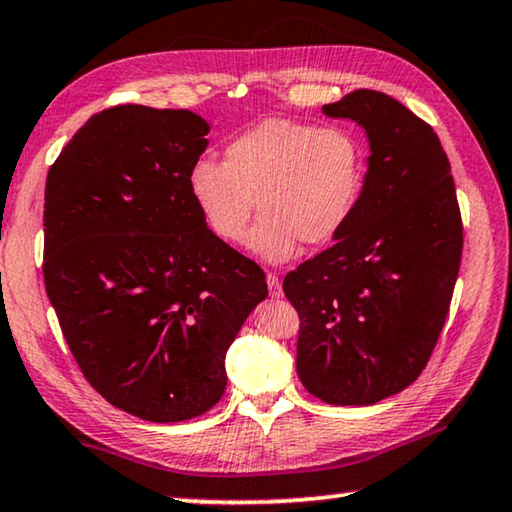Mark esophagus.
Instances as JSON below:
<instances>
[{"label":"esophagus","instance_id":"34e87169","mask_svg":"<svg viewBox=\"0 0 512 512\" xmlns=\"http://www.w3.org/2000/svg\"><path fill=\"white\" fill-rule=\"evenodd\" d=\"M266 285H269L271 298H282V282L275 273H266Z\"/></svg>","mask_w":512,"mask_h":512}]
</instances>
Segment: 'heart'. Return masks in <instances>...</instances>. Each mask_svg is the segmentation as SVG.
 <instances>
[{
	"mask_svg": "<svg viewBox=\"0 0 512 512\" xmlns=\"http://www.w3.org/2000/svg\"><path fill=\"white\" fill-rule=\"evenodd\" d=\"M367 175L358 136L346 127H316L269 118L225 145L223 164L198 159L189 191L212 234L241 243L255 212L250 246L269 262H287L300 243L326 246L355 214Z\"/></svg>",
	"mask_w": 512,
	"mask_h": 512,
	"instance_id": "obj_1",
	"label": "heart"
}]
</instances>
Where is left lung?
I'll return each instance as SVG.
<instances>
[{
    "instance_id": "8db88e82",
    "label": "left lung",
    "mask_w": 512,
    "mask_h": 512,
    "mask_svg": "<svg viewBox=\"0 0 512 512\" xmlns=\"http://www.w3.org/2000/svg\"><path fill=\"white\" fill-rule=\"evenodd\" d=\"M369 139L355 214L282 289L300 330L296 371L316 399L373 405L415 383L449 314L462 255L451 166L433 127L385 93L326 104Z\"/></svg>"
}]
</instances>
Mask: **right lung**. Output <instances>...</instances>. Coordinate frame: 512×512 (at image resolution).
Returning <instances> with one entry per match:
<instances>
[{"label":"right lung","mask_w":512,"mask_h":512,"mask_svg":"<svg viewBox=\"0 0 512 512\" xmlns=\"http://www.w3.org/2000/svg\"><path fill=\"white\" fill-rule=\"evenodd\" d=\"M209 125L120 104L86 120L45 184V289L84 378L157 424L205 415L225 353L269 294L266 275L209 230L189 170Z\"/></svg>","instance_id":"add662e5"}]
</instances>
